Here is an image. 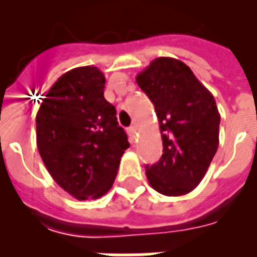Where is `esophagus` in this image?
Returning <instances> with one entry per match:
<instances>
[{
    "label": "esophagus",
    "mask_w": 257,
    "mask_h": 257,
    "mask_svg": "<svg viewBox=\"0 0 257 257\" xmlns=\"http://www.w3.org/2000/svg\"><path fill=\"white\" fill-rule=\"evenodd\" d=\"M126 132H128V135L131 136V139H135V135H136V125L129 126V128L126 129Z\"/></svg>",
    "instance_id": "34e87169"
}]
</instances>
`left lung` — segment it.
I'll return each mask as SVG.
<instances>
[{"label": "left lung", "mask_w": 257, "mask_h": 257, "mask_svg": "<svg viewBox=\"0 0 257 257\" xmlns=\"http://www.w3.org/2000/svg\"><path fill=\"white\" fill-rule=\"evenodd\" d=\"M136 81L155 105L163 139V156L145 169L149 184L161 195H187L203 180L219 147L215 98L176 58H155Z\"/></svg>", "instance_id": "left-lung-1"}]
</instances>
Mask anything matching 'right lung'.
Segmentation results:
<instances>
[{
	"instance_id": "obj_1",
	"label": "right lung",
	"mask_w": 257,
	"mask_h": 257,
	"mask_svg": "<svg viewBox=\"0 0 257 257\" xmlns=\"http://www.w3.org/2000/svg\"><path fill=\"white\" fill-rule=\"evenodd\" d=\"M104 88L98 68H74L54 82L36 116L40 156L54 181L77 200L104 196L129 148Z\"/></svg>"
}]
</instances>
